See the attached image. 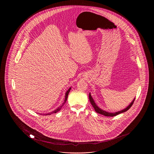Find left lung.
<instances>
[{
	"mask_svg": "<svg viewBox=\"0 0 154 154\" xmlns=\"http://www.w3.org/2000/svg\"><path fill=\"white\" fill-rule=\"evenodd\" d=\"M89 101H90V102L91 103L92 106H93V107L94 108V109L95 110L96 112H97V113H99V114H100L103 115V116H107V117H114V116H116L118 115V114H121V113H123V112H124L125 111H128V110H129V109L132 107V104H133L134 101V100H135V98H134V99L133 100V101H132V102L129 104V105H128V107H126L124 109L121 110V111H119L115 112H108V111H104V110L101 109L100 108H99V107L96 105V103L95 102L94 99H93L92 97L91 96V93H89Z\"/></svg>",
	"mask_w": 154,
	"mask_h": 154,
	"instance_id": "left-lung-1",
	"label": "left lung"
}]
</instances>
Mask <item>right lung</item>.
Returning <instances> with one entry per match:
<instances>
[{"instance_id": "1", "label": "right lung", "mask_w": 154, "mask_h": 154, "mask_svg": "<svg viewBox=\"0 0 154 154\" xmlns=\"http://www.w3.org/2000/svg\"><path fill=\"white\" fill-rule=\"evenodd\" d=\"M71 88L72 87H70V88H69V89L66 92V94H65V99H64V102L63 103H62V104L61 105V106H60L59 107H58V108H57L56 110H54V111H52V112H49V113H47V114H43L44 116H47V115H51V114H54V113H56V112H58L59 111H60V109H62V107L63 106V105L65 104V103H66V100H67V97H68V95H69V92H70V89H71ZM41 115L42 114H40Z\"/></svg>"}]
</instances>
